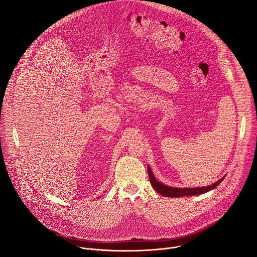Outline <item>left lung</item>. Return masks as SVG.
Returning <instances> with one entry per match:
<instances>
[{
    "mask_svg": "<svg viewBox=\"0 0 257 257\" xmlns=\"http://www.w3.org/2000/svg\"><path fill=\"white\" fill-rule=\"evenodd\" d=\"M148 171H149V176H150V181L151 184L154 187V189L160 193L163 196L166 197H182V196H189V195H199V194H203L205 192H208L210 190H212L213 188H215L219 183H221L225 177H223L222 179H219L217 182L213 183L212 185L209 186H204V187H198V188H174V187H170L167 186L163 183L159 182L150 167H148Z\"/></svg>",
    "mask_w": 257,
    "mask_h": 257,
    "instance_id": "1",
    "label": "left lung"
}]
</instances>
